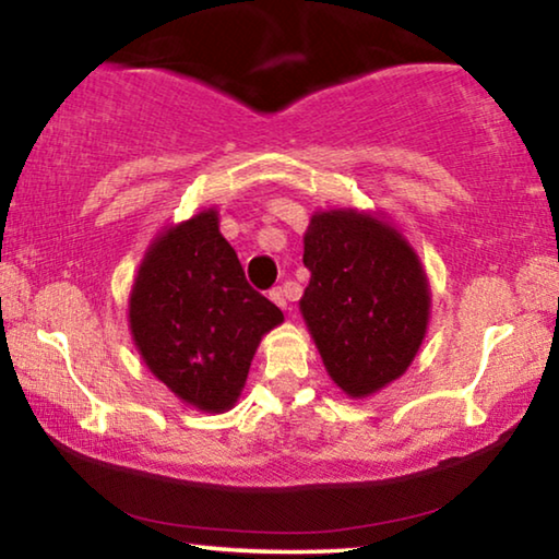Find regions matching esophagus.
Returning <instances> with one entry per match:
<instances>
[{"label": "esophagus", "instance_id": "34e87169", "mask_svg": "<svg viewBox=\"0 0 559 559\" xmlns=\"http://www.w3.org/2000/svg\"><path fill=\"white\" fill-rule=\"evenodd\" d=\"M269 298H271V301L276 304V306H281L283 311H288V309H290V306H288V298H286V294H283V288H271V290H269Z\"/></svg>", "mask_w": 559, "mask_h": 559}]
</instances>
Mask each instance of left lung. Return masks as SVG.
I'll use <instances>...</instances> for the list:
<instances>
[{"instance_id": "obj_1", "label": "left lung", "mask_w": 559, "mask_h": 559, "mask_svg": "<svg viewBox=\"0 0 559 559\" xmlns=\"http://www.w3.org/2000/svg\"><path fill=\"white\" fill-rule=\"evenodd\" d=\"M304 265L298 309L336 388L361 400L403 377L430 319V283L405 235L382 212H313Z\"/></svg>"}]
</instances>
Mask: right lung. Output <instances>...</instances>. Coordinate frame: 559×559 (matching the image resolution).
I'll return each instance as SVG.
<instances>
[{
  "label": "right lung",
  "instance_id": "obj_1",
  "mask_svg": "<svg viewBox=\"0 0 559 559\" xmlns=\"http://www.w3.org/2000/svg\"><path fill=\"white\" fill-rule=\"evenodd\" d=\"M281 321L248 286L215 207L164 227L129 294L131 340L148 372L202 413L238 403L258 344Z\"/></svg>",
  "mask_w": 559,
  "mask_h": 559
}]
</instances>
